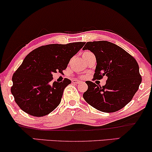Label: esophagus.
<instances>
[{
    "mask_svg": "<svg viewBox=\"0 0 152 152\" xmlns=\"http://www.w3.org/2000/svg\"><path fill=\"white\" fill-rule=\"evenodd\" d=\"M72 82H73V83H75V84H80V81H79V80H73L72 81Z\"/></svg>",
    "mask_w": 152,
    "mask_h": 152,
    "instance_id": "1",
    "label": "esophagus"
}]
</instances>
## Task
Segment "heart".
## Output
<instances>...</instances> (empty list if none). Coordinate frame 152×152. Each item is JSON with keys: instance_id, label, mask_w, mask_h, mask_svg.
<instances>
[{"instance_id": "heart-1", "label": "heart", "mask_w": 152, "mask_h": 152, "mask_svg": "<svg viewBox=\"0 0 152 152\" xmlns=\"http://www.w3.org/2000/svg\"><path fill=\"white\" fill-rule=\"evenodd\" d=\"M88 53H91V52H84V54H83V55H84V54H88Z\"/></svg>"}]
</instances>
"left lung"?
Returning a JSON list of instances; mask_svg holds the SVG:
<instances>
[{
    "label": "left lung",
    "mask_w": 152,
    "mask_h": 152,
    "mask_svg": "<svg viewBox=\"0 0 152 152\" xmlns=\"http://www.w3.org/2000/svg\"><path fill=\"white\" fill-rule=\"evenodd\" d=\"M82 50H90L95 55L97 65L94 79L107 77L102 86L86 81L88 89L83 94L84 99L103 112H115L125 107L142 82L136 60L121 47L108 41L88 42Z\"/></svg>",
    "instance_id": "8db88e82"
}]
</instances>
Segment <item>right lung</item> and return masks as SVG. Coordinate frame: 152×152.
Segmentation results:
<instances>
[{
  "mask_svg": "<svg viewBox=\"0 0 152 152\" xmlns=\"http://www.w3.org/2000/svg\"><path fill=\"white\" fill-rule=\"evenodd\" d=\"M85 42L51 44L35 49L25 57L12 76L11 87L16 103L28 115L43 117L60 104L64 88L71 81L52 82L53 72H63L70 58Z\"/></svg>",
  "mask_w": 152,
  "mask_h": 152,
  "instance_id": "obj_1",
  "label": "right lung"
}]
</instances>
